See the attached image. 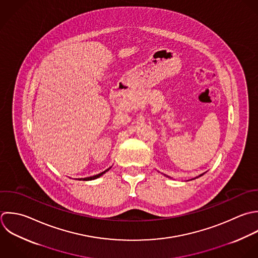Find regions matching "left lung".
Segmentation results:
<instances>
[{"mask_svg": "<svg viewBox=\"0 0 258 258\" xmlns=\"http://www.w3.org/2000/svg\"><path fill=\"white\" fill-rule=\"evenodd\" d=\"M204 175V173L203 174H201V175H199L198 177H196V178H194V179H197V178H199V177H201V176H203ZM194 179H191V180H194Z\"/></svg>", "mask_w": 258, "mask_h": 258, "instance_id": "1", "label": "left lung"}]
</instances>
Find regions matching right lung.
Returning <instances> with one entry per match:
<instances>
[{"label":"right lung","mask_w":258,"mask_h":258,"mask_svg":"<svg viewBox=\"0 0 258 258\" xmlns=\"http://www.w3.org/2000/svg\"><path fill=\"white\" fill-rule=\"evenodd\" d=\"M111 169V167L110 168H108L107 170H105V171H103V172H101L100 174H97V175H95V176H91V177H87V178H81V179H79V181H91V180H95V179H97V178H99V177H101L103 174H105L107 171H109Z\"/></svg>","instance_id":"obj_1"}]
</instances>
